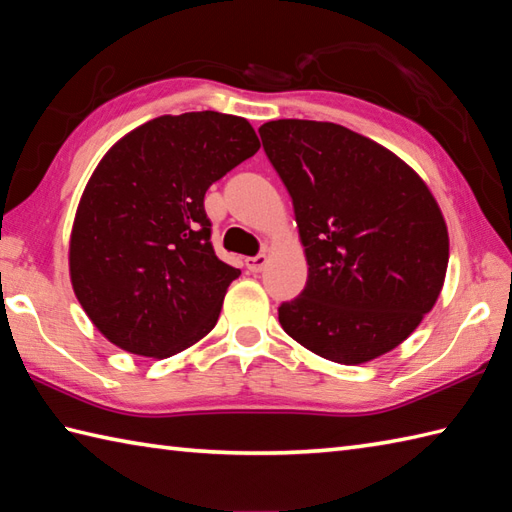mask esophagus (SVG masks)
Here are the masks:
<instances>
[{
  "mask_svg": "<svg viewBox=\"0 0 512 512\" xmlns=\"http://www.w3.org/2000/svg\"><path fill=\"white\" fill-rule=\"evenodd\" d=\"M245 265L249 271H254V274H258V271H263L265 265H267V256L265 254H258V256H252L245 260Z\"/></svg>",
  "mask_w": 512,
  "mask_h": 512,
  "instance_id": "34e87169",
  "label": "esophagus"
}]
</instances>
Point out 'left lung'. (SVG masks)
Wrapping results in <instances>:
<instances>
[{
    "instance_id": "left-lung-1",
    "label": "left lung",
    "mask_w": 512,
    "mask_h": 512,
    "mask_svg": "<svg viewBox=\"0 0 512 512\" xmlns=\"http://www.w3.org/2000/svg\"><path fill=\"white\" fill-rule=\"evenodd\" d=\"M258 133L309 265L304 291L278 306L282 328L344 366L385 355L445 282L449 234L434 195L392 151L342 124L271 120Z\"/></svg>"
}]
</instances>
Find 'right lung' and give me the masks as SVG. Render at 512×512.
I'll use <instances>...</instances> for the list:
<instances>
[{
  "instance_id": "right-lung-1",
  "label": "right lung",
  "mask_w": 512,
  "mask_h": 512,
  "mask_svg": "<svg viewBox=\"0 0 512 512\" xmlns=\"http://www.w3.org/2000/svg\"><path fill=\"white\" fill-rule=\"evenodd\" d=\"M260 149L245 118L160 116L116 142L78 203L70 276L111 344L170 357L206 337L241 269L210 243L206 190Z\"/></svg>"
}]
</instances>
